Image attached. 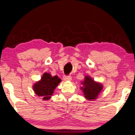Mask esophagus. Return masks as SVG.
<instances>
[{
    "mask_svg": "<svg viewBox=\"0 0 135 135\" xmlns=\"http://www.w3.org/2000/svg\"><path fill=\"white\" fill-rule=\"evenodd\" d=\"M64 81H71L72 80V78H71V76H64V78H63Z\"/></svg>",
    "mask_w": 135,
    "mask_h": 135,
    "instance_id": "esophagus-1",
    "label": "esophagus"
}]
</instances>
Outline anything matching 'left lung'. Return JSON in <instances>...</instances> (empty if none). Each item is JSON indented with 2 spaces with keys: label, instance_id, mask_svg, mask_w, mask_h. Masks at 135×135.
Returning <instances> with one entry per match:
<instances>
[{
  "label": "left lung",
  "instance_id": "left-lung-1",
  "mask_svg": "<svg viewBox=\"0 0 135 135\" xmlns=\"http://www.w3.org/2000/svg\"><path fill=\"white\" fill-rule=\"evenodd\" d=\"M82 84L84 85V87H81V89L83 90L85 97L90 100L97 99L103 88L102 84L94 81L88 76L85 78V81Z\"/></svg>",
  "mask_w": 135,
  "mask_h": 135
}]
</instances>
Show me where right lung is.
<instances>
[{"label": "right lung", "mask_w": 135, "mask_h": 135, "mask_svg": "<svg viewBox=\"0 0 135 135\" xmlns=\"http://www.w3.org/2000/svg\"><path fill=\"white\" fill-rule=\"evenodd\" d=\"M61 81L57 76L52 77L49 73H45L41 80L33 85V90L38 96L42 97L43 100H47L51 97L55 88Z\"/></svg>", "instance_id": "right-lung-1"}]
</instances>
